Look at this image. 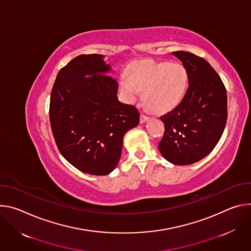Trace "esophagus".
<instances>
[{"label":"esophagus","instance_id":"1","mask_svg":"<svg viewBox=\"0 0 251 251\" xmlns=\"http://www.w3.org/2000/svg\"><path fill=\"white\" fill-rule=\"evenodd\" d=\"M150 120V118L149 117H147V116H145V115H141V118H140V123L141 124H145L146 122H148Z\"/></svg>","mask_w":251,"mask_h":251}]
</instances>
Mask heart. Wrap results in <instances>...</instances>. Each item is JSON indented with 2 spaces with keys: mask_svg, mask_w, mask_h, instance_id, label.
I'll return each mask as SVG.
<instances>
[{
  "mask_svg": "<svg viewBox=\"0 0 251 251\" xmlns=\"http://www.w3.org/2000/svg\"><path fill=\"white\" fill-rule=\"evenodd\" d=\"M188 87L184 67L177 63L143 61L132 64L121 79V90L129 102H134L145 90V101L154 113L176 107Z\"/></svg>",
  "mask_w": 251,
  "mask_h": 251,
  "instance_id": "obj_1",
  "label": "heart"
}]
</instances>
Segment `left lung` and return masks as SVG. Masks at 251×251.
I'll return each mask as SVG.
<instances>
[{"label": "left lung", "mask_w": 251, "mask_h": 251, "mask_svg": "<svg viewBox=\"0 0 251 251\" xmlns=\"http://www.w3.org/2000/svg\"><path fill=\"white\" fill-rule=\"evenodd\" d=\"M188 75V89L181 102L160 117L164 124L158 145L172 163L187 165L209 154L224 133L227 120V96L220 76L202 58L174 51Z\"/></svg>", "instance_id": "left-lung-1"}]
</instances>
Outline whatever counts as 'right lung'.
I'll use <instances>...</instances> for the list:
<instances>
[{
	"label": "right lung",
	"instance_id": "1",
	"mask_svg": "<svg viewBox=\"0 0 251 251\" xmlns=\"http://www.w3.org/2000/svg\"><path fill=\"white\" fill-rule=\"evenodd\" d=\"M103 55L80 54L58 74L50 102V122L62 155L75 168L105 176L120 161L125 134L140 114L118 99V82Z\"/></svg>",
	"mask_w": 251,
	"mask_h": 251
}]
</instances>
